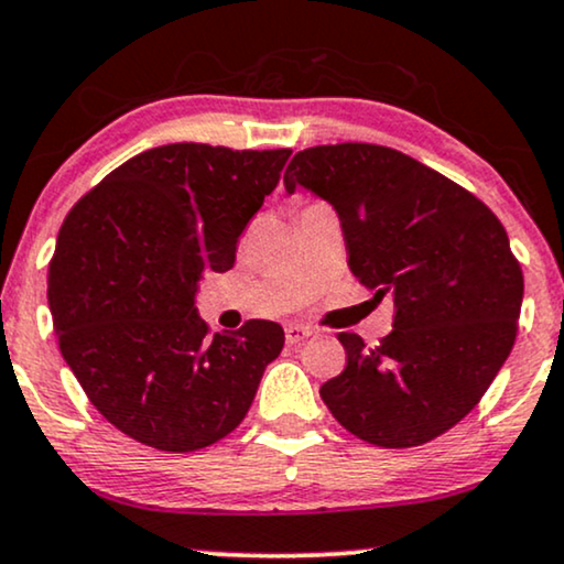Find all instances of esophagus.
<instances>
[{"label": "esophagus", "instance_id": "1", "mask_svg": "<svg viewBox=\"0 0 564 564\" xmlns=\"http://www.w3.org/2000/svg\"><path fill=\"white\" fill-rule=\"evenodd\" d=\"M308 336H313L311 326H303V324H288V326H284V339H288V345H300V341H305Z\"/></svg>", "mask_w": 564, "mask_h": 564}]
</instances>
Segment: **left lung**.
I'll return each instance as SVG.
<instances>
[{"label":"left lung","mask_w":564,"mask_h":564,"mask_svg":"<svg viewBox=\"0 0 564 564\" xmlns=\"http://www.w3.org/2000/svg\"><path fill=\"white\" fill-rule=\"evenodd\" d=\"M332 202L355 280L393 300L378 347L341 332L347 368L321 386L341 427L412 448L458 425L508 360L523 272L495 212L404 152L368 142L297 152L284 188Z\"/></svg>","instance_id":"1"}]
</instances>
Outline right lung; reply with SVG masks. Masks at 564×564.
<instances>
[{
    "mask_svg": "<svg viewBox=\"0 0 564 564\" xmlns=\"http://www.w3.org/2000/svg\"><path fill=\"white\" fill-rule=\"evenodd\" d=\"M292 150L175 142L127 160L69 209L48 261L58 349L93 406L137 443L192 453L230 435L282 352L274 321L209 334L202 274L236 264Z\"/></svg>",
    "mask_w": 564,
    "mask_h": 564,
    "instance_id": "1",
    "label": "right lung"
}]
</instances>
